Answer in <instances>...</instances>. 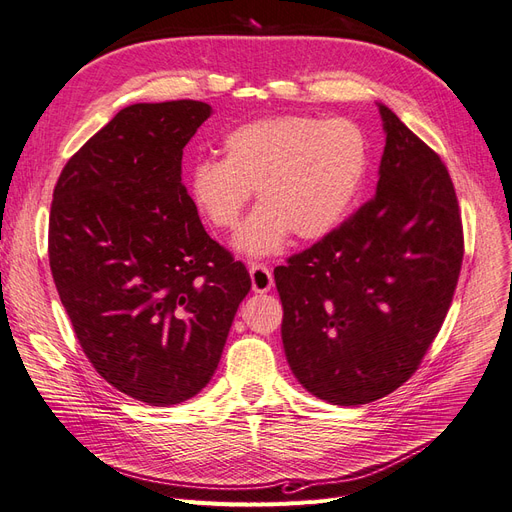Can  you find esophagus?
Returning a JSON list of instances; mask_svg holds the SVG:
<instances>
[{"mask_svg":"<svg viewBox=\"0 0 512 512\" xmlns=\"http://www.w3.org/2000/svg\"><path fill=\"white\" fill-rule=\"evenodd\" d=\"M250 277H252V290L254 292H269L273 288V273L269 271L267 265L262 262H254L250 267Z\"/></svg>","mask_w":512,"mask_h":512,"instance_id":"34e87169","label":"esophagus"}]
</instances>
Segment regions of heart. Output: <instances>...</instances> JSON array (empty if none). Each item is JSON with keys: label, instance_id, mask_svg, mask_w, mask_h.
Here are the masks:
<instances>
[{"label": "heart", "instance_id": "heart-1", "mask_svg": "<svg viewBox=\"0 0 512 512\" xmlns=\"http://www.w3.org/2000/svg\"><path fill=\"white\" fill-rule=\"evenodd\" d=\"M367 141L348 119L280 115L241 123L222 138V160L200 158L188 175L192 205L211 228L232 230L256 190L260 207L235 247L252 258L280 252L290 232L327 237L346 218L367 173Z\"/></svg>", "mask_w": 512, "mask_h": 512}]
</instances>
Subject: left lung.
I'll return each instance as SVG.
<instances>
[{
    "label": "left lung",
    "mask_w": 512,
    "mask_h": 512,
    "mask_svg": "<svg viewBox=\"0 0 512 512\" xmlns=\"http://www.w3.org/2000/svg\"><path fill=\"white\" fill-rule=\"evenodd\" d=\"M378 190L346 222L275 267L292 374L335 406L399 389L453 303L463 226L440 156L380 104Z\"/></svg>",
    "instance_id": "8db88e82"
}]
</instances>
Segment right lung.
Here are the masks:
<instances>
[{
	"mask_svg": "<svg viewBox=\"0 0 512 512\" xmlns=\"http://www.w3.org/2000/svg\"><path fill=\"white\" fill-rule=\"evenodd\" d=\"M211 113L198 100L121 108L53 190L49 262L76 339L108 384L149 406L205 389L252 288L181 181L183 147Z\"/></svg>",
	"mask_w": 512,
	"mask_h": 512,
	"instance_id": "right-lung-1",
	"label": "right lung"
}]
</instances>
